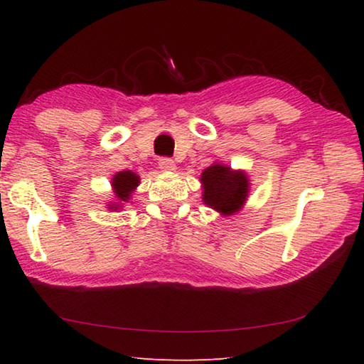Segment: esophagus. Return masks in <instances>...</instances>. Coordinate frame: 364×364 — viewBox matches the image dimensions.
Instances as JSON below:
<instances>
[{
  "label": "esophagus",
  "mask_w": 364,
  "mask_h": 364,
  "mask_svg": "<svg viewBox=\"0 0 364 364\" xmlns=\"http://www.w3.org/2000/svg\"><path fill=\"white\" fill-rule=\"evenodd\" d=\"M175 162L170 159V157H161L159 159V168L164 171H173L175 170Z\"/></svg>",
  "instance_id": "34e87169"
}]
</instances>
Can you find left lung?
I'll use <instances>...</instances> for the list:
<instances>
[{"instance_id": "obj_1", "label": "left lung", "mask_w": 364, "mask_h": 364, "mask_svg": "<svg viewBox=\"0 0 364 364\" xmlns=\"http://www.w3.org/2000/svg\"><path fill=\"white\" fill-rule=\"evenodd\" d=\"M203 202L208 207L232 215L239 210L248 194V180L243 171H232L230 167L215 164L203 170Z\"/></svg>"}]
</instances>
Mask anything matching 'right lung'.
<instances>
[{
  "instance_id": "add662e5",
  "label": "right lung",
  "mask_w": 364,
  "mask_h": 364,
  "mask_svg": "<svg viewBox=\"0 0 364 364\" xmlns=\"http://www.w3.org/2000/svg\"><path fill=\"white\" fill-rule=\"evenodd\" d=\"M138 183H140V178H138V175L134 173V171L130 170L119 171L113 180V188L117 199L121 202H127L130 199L132 191L138 186ZM111 208H117V207H111Z\"/></svg>"
}]
</instances>
